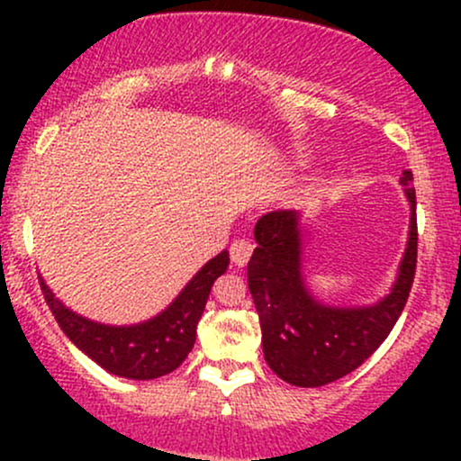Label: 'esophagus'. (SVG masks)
<instances>
[{
  "label": "esophagus",
  "instance_id": "obj_1",
  "mask_svg": "<svg viewBox=\"0 0 461 461\" xmlns=\"http://www.w3.org/2000/svg\"><path fill=\"white\" fill-rule=\"evenodd\" d=\"M251 253H253V245L251 240H247V238H236V240L230 245V258L236 267H245L249 258H251Z\"/></svg>",
  "mask_w": 461,
  "mask_h": 461
}]
</instances>
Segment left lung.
<instances>
[{"label": "left lung", "mask_w": 461, "mask_h": 461, "mask_svg": "<svg viewBox=\"0 0 461 461\" xmlns=\"http://www.w3.org/2000/svg\"><path fill=\"white\" fill-rule=\"evenodd\" d=\"M414 176L403 171L411 203L410 240L393 293L373 308H330L312 299L301 277L297 210H277L256 223L258 247L247 284L262 327L267 364L284 382L319 388L356 370L377 351L403 312L416 275L418 225Z\"/></svg>", "instance_id": "obj_1"}]
</instances>
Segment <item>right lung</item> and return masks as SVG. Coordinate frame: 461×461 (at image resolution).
Returning <instances> with one entry per match:
<instances>
[{"label":"right lung","instance_id":"right-lung-1","mask_svg":"<svg viewBox=\"0 0 461 461\" xmlns=\"http://www.w3.org/2000/svg\"><path fill=\"white\" fill-rule=\"evenodd\" d=\"M230 253L221 251L190 279L179 297L156 319L131 327H110L86 321L67 310L41 279L51 314L79 351L108 373L128 379H156L176 370L197 338V322L208 303L216 277L227 271Z\"/></svg>","mask_w":461,"mask_h":461}]
</instances>
